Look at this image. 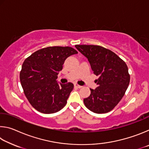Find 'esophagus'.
<instances>
[{"mask_svg":"<svg viewBox=\"0 0 149 149\" xmlns=\"http://www.w3.org/2000/svg\"><path fill=\"white\" fill-rule=\"evenodd\" d=\"M74 86H75V87H77V88H81V87H82L81 85H78L77 84H74Z\"/></svg>","mask_w":149,"mask_h":149,"instance_id":"esophagus-1","label":"esophagus"}]
</instances>
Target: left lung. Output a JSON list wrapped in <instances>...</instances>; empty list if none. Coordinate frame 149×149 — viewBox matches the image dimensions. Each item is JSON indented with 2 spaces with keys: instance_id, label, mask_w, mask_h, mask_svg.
Returning a JSON list of instances; mask_svg holds the SVG:
<instances>
[{
  "instance_id": "1",
  "label": "left lung",
  "mask_w": 149,
  "mask_h": 149,
  "mask_svg": "<svg viewBox=\"0 0 149 149\" xmlns=\"http://www.w3.org/2000/svg\"><path fill=\"white\" fill-rule=\"evenodd\" d=\"M87 58L93 73L99 75L98 87L90 89L91 94L84 99L88 109L104 114L114 108L122 99L130 84L128 68L122 59L110 50L99 45L75 46Z\"/></svg>"
}]
</instances>
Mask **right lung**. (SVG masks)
<instances>
[{
	"instance_id": "add662e5",
	"label": "right lung",
	"mask_w": 149,
	"mask_h": 149,
	"mask_svg": "<svg viewBox=\"0 0 149 149\" xmlns=\"http://www.w3.org/2000/svg\"><path fill=\"white\" fill-rule=\"evenodd\" d=\"M77 53L70 47H49L37 50L24 60L20 82L25 95L35 110L52 114L65 107L74 84H58L56 79L65 59Z\"/></svg>"
}]
</instances>
